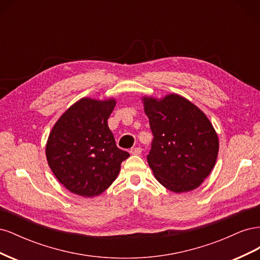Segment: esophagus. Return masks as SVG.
<instances>
[{
	"label": "esophagus",
	"instance_id": "1",
	"mask_svg": "<svg viewBox=\"0 0 260 260\" xmlns=\"http://www.w3.org/2000/svg\"><path fill=\"white\" fill-rule=\"evenodd\" d=\"M141 152H142V148L139 147V146L138 147H132L130 149V154L131 155H140Z\"/></svg>",
	"mask_w": 260,
	"mask_h": 260
}]
</instances>
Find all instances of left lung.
<instances>
[{"mask_svg":"<svg viewBox=\"0 0 260 260\" xmlns=\"http://www.w3.org/2000/svg\"><path fill=\"white\" fill-rule=\"evenodd\" d=\"M142 101L154 137L147 162L155 178L171 192L195 190L209 176L218 156L219 140L210 120L179 94Z\"/></svg>","mask_w":260,"mask_h":260,"instance_id":"left-lung-1","label":"left lung"}]
</instances>
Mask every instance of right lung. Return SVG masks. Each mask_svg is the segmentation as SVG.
<instances>
[{"mask_svg": "<svg viewBox=\"0 0 260 260\" xmlns=\"http://www.w3.org/2000/svg\"><path fill=\"white\" fill-rule=\"evenodd\" d=\"M115 99L82 98L62 114L52 128L45 155L56 179L68 191L83 198L103 193L130 156L118 148L107 120Z\"/></svg>", "mask_w": 260, "mask_h": 260, "instance_id": "1", "label": "right lung"}]
</instances>
